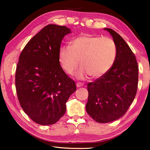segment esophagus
I'll use <instances>...</instances> for the list:
<instances>
[{"label":"esophagus","instance_id":"obj_1","mask_svg":"<svg viewBox=\"0 0 150 150\" xmlns=\"http://www.w3.org/2000/svg\"><path fill=\"white\" fill-rule=\"evenodd\" d=\"M82 86H83V83H76V87H81Z\"/></svg>","mask_w":150,"mask_h":150}]
</instances>
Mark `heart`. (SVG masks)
<instances>
[{
	"label": "heart",
	"mask_w": 150,
	"mask_h": 150,
	"mask_svg": "<svg viewBox=\"0 0 150 150\" xmlns=\"http://www.w3.org/2000/svg\"><path fill=\"white\" fill-rule=\"evenodd\" d=\"M117 46L109 38L83 35L75 38L70 46H63L59 50V59L63 69L71 74L79 65L76 73L79 79L89 75L98 79L110 70L115 61Z\"/></svg>",
	"instance_id": "heart-1"
}]
</instances>
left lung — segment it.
I'll return each mask as SVG.
<instances>
[{
	"label": "left lung",
	"mask_w": 150,
	"mask_h": 150,
	"mask_svg": "<svg viewBox=\"0 0 150 150\" xmlns=\"http://www.w3.org/2000/svg\"><path fill=\"white\" fill-rule=\"evenodd\" d=\"M117 46V57L107 73L87 85L86 110L98 123L113 122L126 113L137 91L139 67L134 54L125 40L110 28H105Z\"/></svg>",
	"instance_id": "obj_1"
}]
</instances>
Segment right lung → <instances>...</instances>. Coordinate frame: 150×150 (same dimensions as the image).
I'll use <instances>...</instances> for the list:
<instances>
[{
  "label": "right lung",
  "mask_w": 150,
  "mask_h": 150,
  "mask_svg": "<svg viewBox=\"0 0 150 150\" xmlns=\"http://www.w3.org/2000/svg\"><path fill=\"white\" fill-rule=\"evenodd\" d=\"M71 30L48 24L24 47L16 71V88L24 112L37 124L57 123L66 111V102L76 90L63 70L59 52L63 39Z\"/></svg>",
  "instance_id": "add662e5"
}]
</instances>
